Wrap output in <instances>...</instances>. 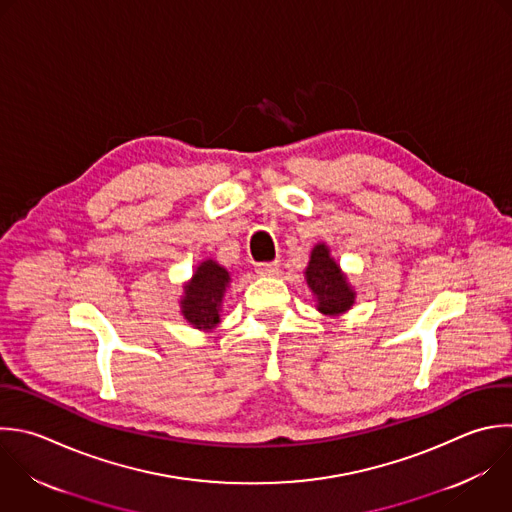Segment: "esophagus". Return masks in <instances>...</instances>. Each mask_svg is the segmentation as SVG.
<instances>
[{"mask_svg":"<svg viewBox=\"0 0 512 512\" xmlns=\"http://www.w3.org/2000/svg\"><path fill=\"white\" fill-rule=\"evenodd\" d=\"M256 272L260 276H276L280 272V264L278 262H260V264H256Z\"/></svg>","mask_w":512,"mask_h":512,"instance_id":"obj_1","label":"esophagus"}]
</instances>
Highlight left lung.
Masks as SVG:
<instances>
[{"label": "left lung", "mask_w": 512, "mask_h": 512, "mask_svg": "<svg viewBox=\"0 0 512 512\" xmlns=\"http://www.w3.org/2000/svg\"><path fill=\"white\" fill-rule=\"evenodd\" d=\"M306 284L316 298L318 312L326 316H338L352 308L356 292L346 280L336 260L330 256L326 244H316L310 252V262L306 268Z\"/></svg>", "instance_id": "obj_1"}]
</instances>
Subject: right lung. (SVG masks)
<instances>
[{
  "mask_svg": "<svg viewBox=\"0 0 512 512\" xmlns=\"http://www.w3.org/2000/svg\"><path fill=\"white\" fill-rule=\"evenodd\" d=\"M230 284V272L214 260L198 264L192 280L184 286L180 298L182 316L198 330H214L220 324V310L226 288Z\"/></svg>",
  "mask_w": 512,
  "mask_h": 512,
  "instance_id": "1",
  "label": "right lung"
}]
</instances>
